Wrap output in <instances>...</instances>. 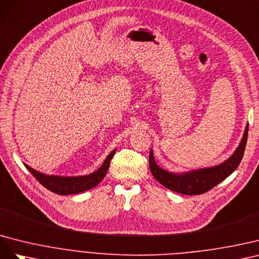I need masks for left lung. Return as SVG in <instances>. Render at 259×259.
<instances>
[{"mask_svg": "<svg viewBox=\"0 0 259 259\" xmlns=\"http://www.w3.org/2000/svg\"><path fill=\"white\" fill-rule=\"evenodd\" d=\"M247 134L248 124H246L239 146L236 147V150L231 156L224 162H221V164L178 174L165 170V169L159 167L155 161L153 150L151 149L149 158L151 172L155 179L169 190L186 195L203 194L217 186L221 181H224L227 177L230 176L238 168L243 158V155H244L245 145L247 142Z\"/></svg>", "mask_w": 259, "mask_h": 259, "instance_id": "8db88e82", "label": "left lung"}]
</instances>
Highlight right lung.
Masks as SVG:
<instances>
[{
	"mask_svg": "<svg viewBox=\"0 0 259 259\" xmlns=\"http://www.w3.org/2000/svg\"><path fill=\"white\" fill-rule=\"evenodd\" d=\"M117 149L113 150L109 153L106 159L103 162L102 166L98 170L93 171L92 174L84 175V176H76V177H67V176H55V175H46L34 170L33 168L29 167L24 164L34 178L38 180L43 187H46L48 190L54 192L60 195H68V194H77L81 192L90 190L103 180L106 176L107 170L109 168L110 160L114 157Z\"/></svg>",
	"mask_w": 259,
	"mask_h": 259,
	"instance_id": "obj_1",
	"label": "right lung"
}]
</instances>
